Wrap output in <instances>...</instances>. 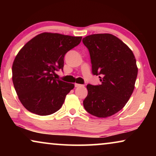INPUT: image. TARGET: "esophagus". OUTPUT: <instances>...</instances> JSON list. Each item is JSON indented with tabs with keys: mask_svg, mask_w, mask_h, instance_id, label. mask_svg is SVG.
I'll use <instances>...</instances> for the list:
<instances>
[{
	"mask_svg": "<svg viewBox=\"0 0 156 156\" xmlns=\"http://www.w3.org/2000/svg\"><path fill=\"white\" fill-rule=\"evenodd\" d=\"M74 87H84V85L82 84H74Z\"/></svg>",
	"mask_w": 156,
	"mask_h": 156,
	"instance_id": "esophagus-1",
	"label": "esophagus"
}]
</instances>
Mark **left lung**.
I'll list each match as a JSON object with an SVG mask.
<instances>
[{
	"label": "left lung",
	"instance_id": "left-lung-1",
	"mask_svg": "<svg viewBox=\"0 0 156 156\" xmlns=\"http://www.w3.org/2000/svg\"><path fill=\"white\" fill-rule=\"evenodd\" d=\"M89 50L94 75L101 84H87L83 101L85 110L99 118L111 116L124 107L133 93L138 68L129 47L112 34H94L84 37Z\"/></svg>",
	"mask_w": 156,
	"mask_h": 156
}]
</instances>
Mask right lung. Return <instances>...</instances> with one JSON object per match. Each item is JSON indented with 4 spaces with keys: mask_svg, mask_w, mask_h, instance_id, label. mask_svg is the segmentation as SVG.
Wrapping results in <instances>:
<instances>
[{
    "mask_svg": "<svg viewBox=\"0 0 156 156\" xmlns=\"http://www.w3.org/2000/svg\"><path fill=\"white\" fill-rule=\"evenodd\" d=\"M81 40L82 37L43 33L19 51L12 64V82L27 110L47 116L62 107L66 95L74 85L53 76L56 71L63 70L65 54Z\"/></svg>",
    "mask_w": 156,
    "mask_h": 156,
    "instance_id": "obj_1",
    "label": "right lung"
}]
</instances>
